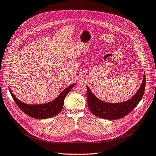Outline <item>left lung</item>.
Instances as JSON below:
<instances>
[{"label":"left lung","mask_w":156,"mask_h":156,"mask_svg":"<svg viewBox=\"0 0 156 156\" xmlns=\"http://www.w3.org/2000/svg\"><path fill=\"white\" fill-rule=\"evenodd\" d=\"M146 84L145 73L139 90L129 100L118 103L104 102L93 94L87 86V105L91 112L96 116L106 119H118L126 116L134 109L144 95Z\"/></svg>","instance_id":"left-lung-1"}]
</instances>
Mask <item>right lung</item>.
Returning a JSON list of instances; mask_svg holds the SVG:
<instances>
[{"mask_svg": "<svg viewBox=\"0 0 156 156\" xmlns=\"http://www.w3.org/2000/svg\"><path fill=\"white\" fill-rule=\"evenodd\" d=\"M76 83H73L62 91L54 100L41 105H28L23 103L13 94L9 88L10 94L16 105L27 115L36 119H46L55 116L59 114L63 107L65 98Z\"/></svg>", "mask_w": 156, "mask_h": 156, "instance_id": "1", "label": "right lung"}]
</instances>
